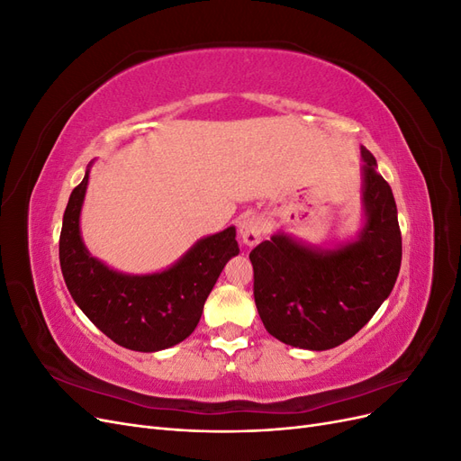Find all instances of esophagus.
<instances>
[{"label":"esophagus","instance_id":"esophagus-1","mask_svg":"<svg viewBox=\"0 0 461 461\" xmlns=\"http://www.w3.org/2000/svg\"><path fill=\"white\" fill-rule=\"evenodd\" d=\"M263 232H265V222L259 215H248L240 222V236L246 246H256L263 239Z\"/></svg>","mask_w":461,"mask_h":461}]
</instances>
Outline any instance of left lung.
Returning <instances> with one entry per match:
<instances>
[{"instance_id":"1","label":"left lung","mask_w":461,"mask_h":461,"mask_svg":"<svg viewBox=\"0 0 461 461\" xmlns=\"http://www.w3.org/2000/svg\"><path fill=\"white\" fill-rule=\"evenodd\" d=\"M367 222L356 242L321 252L275 234L249 252L254 300L276 340L330 350L352 339L394 288L402 263L396 202L364 148Z\"/></svg>"}]
</instances>
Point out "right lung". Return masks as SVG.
<instances>
[{
    "label": "right lung",
    "instance_id": "1",
    "mask_svg": "<svg viewBox=\"0 0 461 461\" xmlns=\"http://www.w3.org/2000/svg\"><path fill=\"white\" fill-rule=\"evenodd\" d=\"M88 173L68 198L59 236L65 285L92 323L122 348L158 352L196 329L209 292L225 263L240 252L236 229L200 240L171 269L131 276L111 271L82 244L78 219Z\"/></svg>",
    "mask_w": 461,
    "mask_h": 461
}]
</instances>
